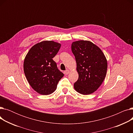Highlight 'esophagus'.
I'll use <instances>...</instances> for the list:
<instances>
[{
  "mask_svg": "<svg viewBox=\"0 0 133 133\" xmlns=\"http://www.w3.org/2000/svg\"><path fill=\"white\" fill-rule=\"evenodd\" d=\"M69 73V71L68 70V69H67V70H66V71L64 72V73H65V74H66V75L68 74Z\"/></svg>",
  "mask_w": 133,
  "mask_h": 133,
  "instance_id": "34e87169",
  "label": "esophagus"
}]
</instances>
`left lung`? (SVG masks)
<instances>
[{"mask_svg":"<svg viewBox=\"0 0 133 133\" xmlns=\"http://www.w3.org/2000/svg\"><path fill=\"white\" fill-rule=\"evenodd\" d=\"M71 48L79 74L74 88L81 94H92L99 88L106 77L107 59L101 49L89 41H74Z\"/></svg>","mask_w":133,"mask_h":133,"instance_id":"1","label":"left lung"}]
</instances>
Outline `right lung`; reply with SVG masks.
<instances>
[{"label": "right lung", "mask_w": 133, "mask_h": 133, "mask_svg": "<svg viewBox=\"0 0 133 133\" xmlns=\"http://www.w3.org/2000/svg\"><path fill=\"white\" fill-rule=\"evenodd\" d=\"M60 47V44L53 41H43L32 47L26 55L25 76L32 88L40 94L53 93L64 75L53 60Z\"/></svg>", "instance_id": "add662e5"}]
</instances>
